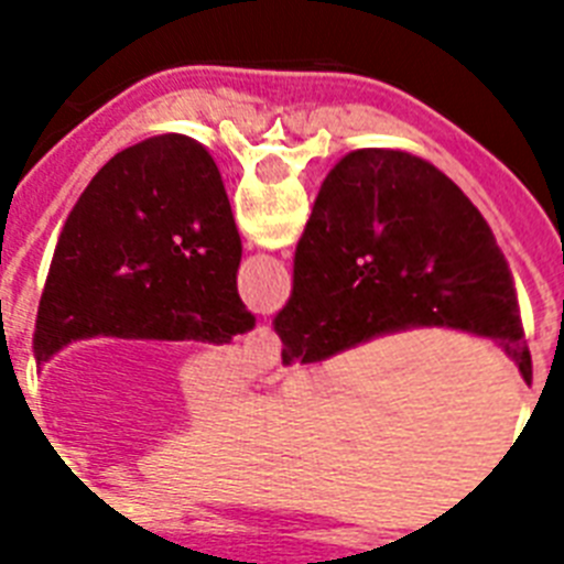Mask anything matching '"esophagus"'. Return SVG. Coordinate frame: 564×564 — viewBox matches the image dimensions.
Returning a JSON list of instances; mask_svg holds the SVG:
<instances>
[{
	"instance_id": "1",
	"label": "esophagus",
	"mask_w": 564,
	"mask_h": 564,
	"mask_svg": "<svg viewBox=\"0 0 564 564\" xmlns=\"http://www.w3.org/2000/svg\"><path fill=\"white\" fill-rule=\"evenodd\" d=\"M242 360L254 375L274 369L281 360V339L269 325H257L242 343Z\"/></svg>"
}]
</instances>
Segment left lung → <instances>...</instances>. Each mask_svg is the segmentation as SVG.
<instances>
[{"label":"left lung","mask_w":564,"mask_h":564,"mask_svg":"<svg viewBox=\"0 0 564 564\" xmlns=\"http://www.w3.org/2000/svg\"><path fill=\"white\" fill-rule=\"evenodd\" d=\"M219 166L198 140L158 134L113 154L69 213L40 295L37 366L78 339L225 345L254 330Z\"/></svg>","instance_id":"8db88e82"}]
</instances>
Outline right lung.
<instances>
[{"label":"right lung","instance_id":"right-lung-1","mask_svg":"<svg viewBox=\"0 0 564 564\" xmlns=\"http://www.w3.org/2000/svg\"><path fill=\"white\" fill-rule=\"evenodd\" d=\"M272 325L283 366L447 327L491 339L527 383L533 377L489 225L445 172L401 149H357L327 172L295 246L292 295Z\"/></svg>","mask_w":564,"mask_h":564}]
</instances>
